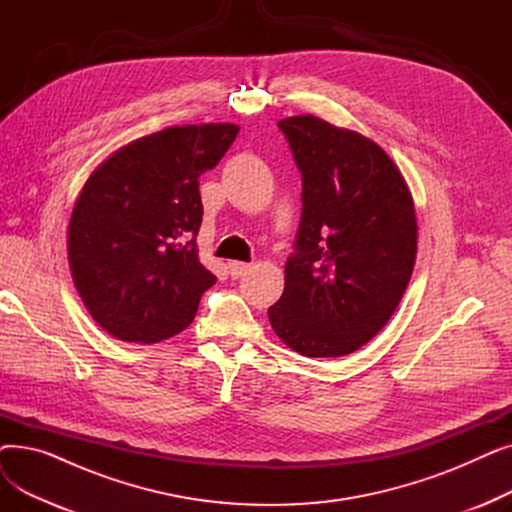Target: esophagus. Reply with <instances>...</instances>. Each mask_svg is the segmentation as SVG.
<instances>
[{
	"mask_svg": "<svg viewBox=\"0 0 512 512\" xmlns=\"http://www.w3.org/2000/svg\"><path fill=\"white\" fill-rule=\"evenodd\" d=\"M228 270H230L232 278H240V276H245L251 270V265L249 263H242V261H230L228 263Z\"/></svg>",
	"mask_w": 512,
	"mask_h": 512,
	"instance_id": "1",
	"label": "esophagus"
}]
</instances>
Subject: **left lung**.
<instances>
[{
	"label": "left lung",
	"instance_id": "obj_1",
	"mask_svg": "<svg viewBox=\"0 0 512 512\" xmlns=\"http://www.w3.org/2000/svg\"><path fill=\"white\" fill-rule=\"evenodd\" d=\"M303 174V215L274 332L305 357L351 355L396 311L417 257L409 186L390 155L315 116L278 122Z\"/></svg>",
	"mask_w": 512,
	"mask_h": 512
}]
</instances>
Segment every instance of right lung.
I'll return each mask as SVG.
<instances>
[{"mask_svg":"<svg viewBox=\"0 0 512 512\" xmlns=\"http://www.w3.org/2000/svg\"><path fill=\"white\" fill-rule=\"evenodd\" d=\"M236 124L170 126L107 157L68 226L74 286L118 340L161 342L188 328L215 278L199 261V176L218 166Z\"/></svg>","mask_w":512,"mask_h":512,"instance_id":"right-lung-1","label":"right lung"}]
</instances>
